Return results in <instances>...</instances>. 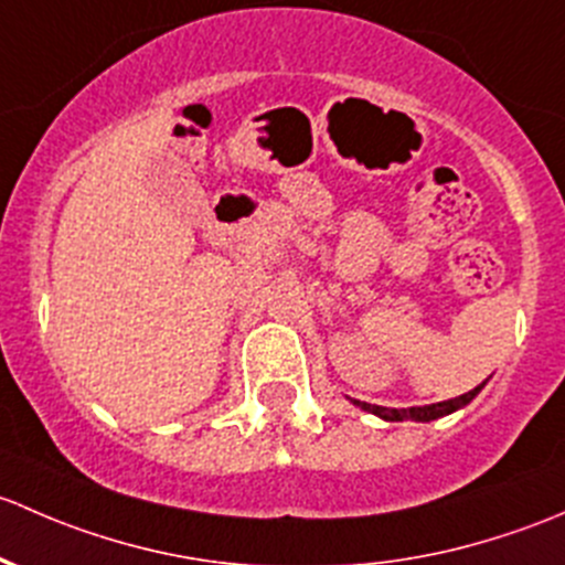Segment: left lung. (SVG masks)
<instances>
[{
  "instance_id": "1",
  "label": "left lung",
  "mask_w": 565,
  "mask_h": 565,
  "mask_svg": "<svg viewBox=\"0 0 565 565\" xmlns=\"http://www.w3.org/2000/svg\"><path fill=\"white\" fill-rule=\"evenodd\" d=\"M484 383H481V386H484ZM481 386L470 388L468 394H459V397H455V399H446V403L422 405V408H399L397 411V408H381V405H367V403H356V405H359V408L375 413V416L386 418V422H405V418H411V422H435V418L449 416V413L465 408V405H468L470 399H473L476 394L481 392Z\"/></svg>"
}]
</instances>
